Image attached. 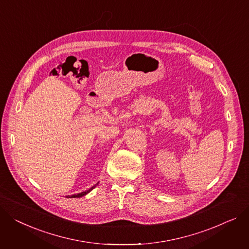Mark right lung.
Masks as SVG:
<instances>
[{
  "instance_id": "obj_1",
  "label": "right lung",
  "mask_w": 249,
  "mask_h": 249,
  "mask_svg": "<svg viewBox=\"0 0 249 249\" xmlns=\"http://www.w3.org/2000/svg\"><path fill=\"white\" fill-rule=\"evenodd\" d=\"M96 185H98V183L97 184H95L94 186H92L90 189H88V190H86V191H83V192H81V193H78V194H73V195H68L67 196V198H79V197H82V196H84V195H86L87 193H89L91 190H93L95 187H96Z\"/></svg>"
}]
</instances>
